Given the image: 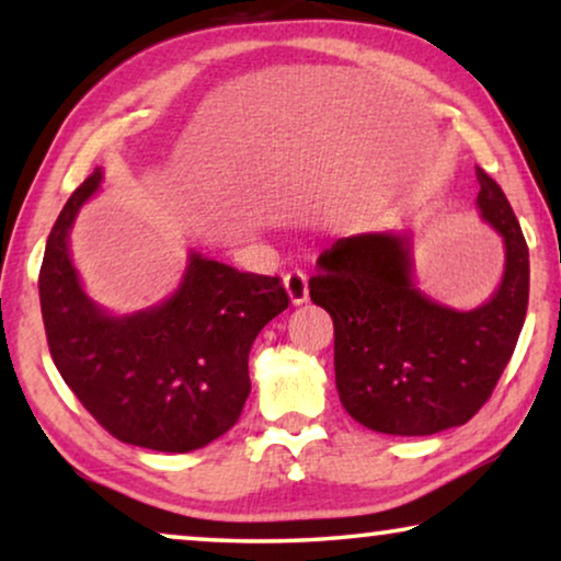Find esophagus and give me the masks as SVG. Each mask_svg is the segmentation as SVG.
Returning <instances> with one entry per match:
<instances>
[{
	"mask_svg": "<svg viewBox=\"0 0 561 561\" xmlns=\"http://www.w3.org/2000/svg\"><path fill=\"white\" fill-rule=\"evenodd\" d=\"M283 283H286V290L290 296V301L294 304H304L306 298H309V275H306L304 271H288L286 275H283Z\"/></svg>",
	"mask_w": 561,
	"mask_h": 561,
	"instance_id": "1",
	"label": "esophagus"
}]
</instances>
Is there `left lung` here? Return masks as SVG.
<instances>
[{
	"instance_id": "obj_1",
	"label": "left lung",
	"mask_w": 561,
	"mask_h": 561,
	"mask_svg": "<svg viewBox=\"0 0 561 561\" xmlns=\"http://www.w3.org/2000/svg\"><path fill=\"white\" fill-rule=\"evenodd\" d=\"M482 219L503 237L497 294L472 311L434 304L411 283L409 240L342 237L317 260L311 301L334 321L344 411L380 434L428 436L462 426L501 380L528 309V248L503 188L478 168Z\"/></svg>"
}]
</instances>
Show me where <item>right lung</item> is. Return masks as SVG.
<instances>
[{"label":"right lung","mask_w":561,"mask_h":561,"mask_svg":"<svg viewBox=\"0 0 561 561\" xmlns=\"http://www.w3.org/2000/svg\"><path fill=\"white\" fill-rule=\"evenodd\" d=\"M102 171L68 198L45 244L41 309L60 378L114 439L156 451H191L229 432L250 396L248 357L290 298L275 275L240 273L191 255L165 304L114 319L83 294L68 257V229Z\"/></svg>","instance_id":"right-lung-1"}]
</instances>
